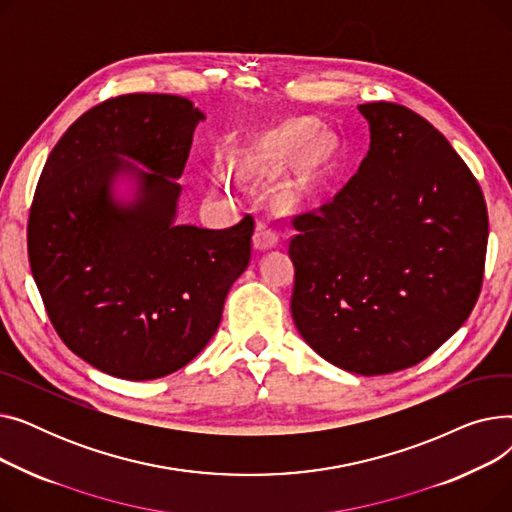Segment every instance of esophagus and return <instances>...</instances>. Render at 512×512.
<instances>
[{"instance_id":"1","label":"esophagus","mask_w":512,"mask_h":512,"mask_svg":"<svg viewBox=\"0 0 512 512\" xmlns=\"http://www.w3.org/2000/svg\"><path fill=\"white\" fill-rule=\"evenodd\" d=\"M276 242H278V230L272 228L267 222H259L257 232H255V249H259V251L272 249Z\"/></svg>"}]
</instances>
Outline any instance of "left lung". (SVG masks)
<instances>
[{"label":"left lung","mask_w":512,"mask_h":512,"mask_svg":"<svg viewBox=\"0 0 512 512\" xmlns=\"http://www.w3.org/2000/svg\"><path fill=\"white\" fill-rule=\"evenodd\" d=\"M371 143L332 201L294 215L290 311L313 351L361 375L427 359L473 311L488 207L442 132L405 105L363 103Z\"/></svg>","instance_id":"8db88e82"}]
</instances>
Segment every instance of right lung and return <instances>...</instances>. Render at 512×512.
<instances>
[{
    "label": "right lung",
    "mask_w": 512,
    "mask_h": 512,
    "mask_svg": "<svg viewBox=\"0 0 512 512\" xmlns=\"http://www.w3.org/2000/svg\"><path fill=\"white\" fill-rule=\"evenodd\" d=\"M203 118L178 95L107 99L64 132L37 182L26 238L45 311L74 355L114 378L191 363L251 261V215L226 230L174 224L176 178ZM120 171L140 182L128 206L111 197Z\"/></svg>",
    "instance_id": "add662e5"
}]
</instances>
